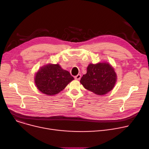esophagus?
I'll use <instances>...</instances> for the list:
<instances>
[{"instance_id": "1", "label": "esophagus", "mask_w": 149, "mask_h": 149, "mask_svg": "<svg viewBox=\"0 0 149 149\" xmlns=\"http://www.w3.org/2000/svg\"><path fill=\"white\" fill-rule=\"evenodd\" d=\"M81 75L80 74H78L74 77L75 79H79L81 78Z\"/></svg>"}]
</instances>
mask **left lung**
<instances>
[{"mask_svg": "<svg viewBox=\"0 0 149 149\" xmlns=\"http://www.w3.org/2000/svg\"><path fill=\"white\" fill-rule=\"evenodd\" d=\"M86 74L81 78L80 83L84 88L98 95H103L113 88L116 74L113 68L107 63L90 64Z\"/></svg>", "mask_w": 149, "mask_h": 149, "instance_id": "1", "label": "left lung"}]
</instances>
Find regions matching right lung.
<instances>
[{
    "instance_id": "1",
    "label": "right lung",
    "mask_w": 149,
    "mask_h": 149,
    "mask_svg": "<svg viewBox=\"0 0 149 149\" xmlns=\"http://www.w3.org/2000/svg\"><path fill=\"white\" fill-rule=\"evenodd\" d=\"M70 73L62 69L59 65L49 64L37 72L35 83L38 89L47 95L59 93L74 79Z\"/></svg>"
}]
</instances>
